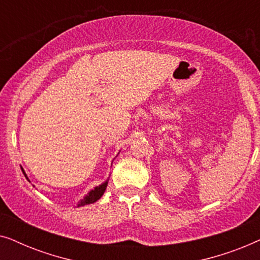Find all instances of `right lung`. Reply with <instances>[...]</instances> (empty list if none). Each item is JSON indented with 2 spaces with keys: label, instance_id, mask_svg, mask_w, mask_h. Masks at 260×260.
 Segmentation results:
<instances>
[{
  "label": "right lung",
  "instance_id": "1",
  "mask_svg": "<svg viewBox=\"0 0 260 260\" xmlns=\"http://www.w3.org/2000/svg\"><path fill=\"white\" fill-rule=\"evenodd\" d=\"M22 172H23V169H22ZM23 174H24V176L27 177L26 173L23 172ZM27 180H28V177H27ZM108 182H109V180H106L104 183L101 184V186L95 187L94 189H92V190L90 191V193H88V194L86 195V197H85V198L83 199V200L79 201V204H78V207H81V206H85V205L93 204V202L99 200V199L102 198V195L104 194V191H105V189H106V186H108Z\"/></svg>",
  "mask_w": 260,
  "mask_h": 260
}]
</instances>
